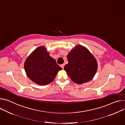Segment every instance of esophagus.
<instances>
[{
    "label": "esophagus",
    "mask_w": 125,
    "mask_h": 125,
    "mask_svg": "<svg viewBox=\"0 0 125 125\" xmlns=\"http://www.w3.org/2000/svg\"><path fill=\"white\" fill-rule=\"evenodd\" d=\"M64 66H65V64H62V65H60L61 67L62 68V69H64Z\"/></svg>",
    "instance_id": "34e87169"
}]
</instances>
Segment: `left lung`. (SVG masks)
Listing matches in <instances>:
<instances>
[{
	"mask_svg": "<svg viewBox=\"0 0 125 125\" xmlns=\"http://www.w3.org/2000/svg\"><path fill=\"white\" fill-rule=\"evenodd\" d=\"M68 63L64 69L75 83L81 84L89 82L95 76L98 65L94 57L81 45H77L67 55Z\"/></svg>",
	"mask_w": 125,
	"mask_h": 125,
	"instance_id": "left-lung-1",
	"label": "left lung"
}]
</instances>
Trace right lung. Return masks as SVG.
Masks as SVG:
<instances>
[{"mask_svg":"<svg viewBox=\"0 0 125 125\" xmlns=\"http://www.w3.org/2000/svg\"><path fill=\"white\" fill-rule=\"evenodd\" d=\"M24 69L31 80L40 85L52 82L58 72L62 70L44 46L38 47L28 57Z\"/></svg>","mask_w":125,"mask_h":125,"instance_id":"1","label":"right lung"}]
</instances>
